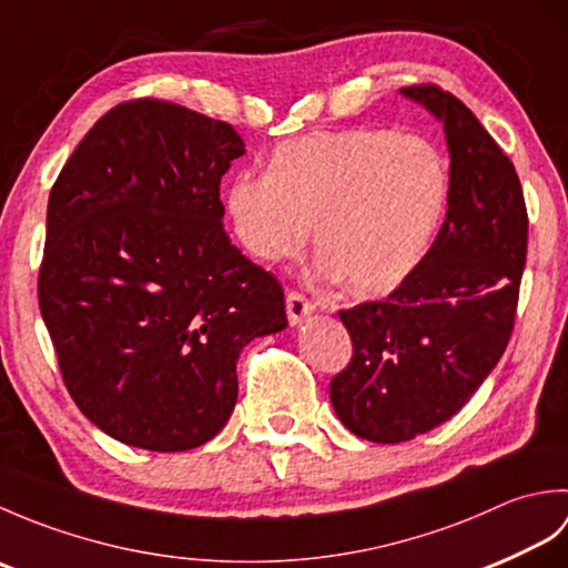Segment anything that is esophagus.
Wrapping results in <instances>:
<instances>
[{
	"instance_id": "obj_1",
	"label": "esophagus",
	"mask_w": 568,
	"mask_h": 568,
	"mask_svg": "<svg viewBox=\"0 0 568 568\" xmlns=\"http://www.w3.org/2000/svg\"><path fill=\"white\" fill-rule=\"evenodd\" d=\"M285 310H287V322H291L293 327H297V324H303V320L315 312V305H312L305 295L291 291L285 295Z\"/></svg>"
}]
</instances>
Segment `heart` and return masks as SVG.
Segmentation results:
<instances>
[{"label": "heart", "mask_w": 568, "mask_h": 568, "mask_svg": "<svg viewBox=\"0 0 568 568\" xmlns=\"http://www.w3.org/2000/svg\"><path fill=\"white\" fill-rule=\"evenodd\" d=\"M449 200V165L425 136L390 129L317 131L239 173L226 214L251 256H303L317 229L320 273L356 293H388L427 256Z\"/></svg>", "instance_id": "1"}]
</instances>
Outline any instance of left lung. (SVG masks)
<instances>
[{
	"label": "left lung",
	"instance_id": "obj_1",
	"mask_svg": "<svg viewBox=\"0 0 568 568\" xmlns=\"http://www.w3.org/2000/svg\"><path fill=\"white\" fill-rule=\"evenodd\" d=\"M400 92L444 124L449 210L388 297L339 312L354 356L329 397L342 425L376 444L439 427L480 388L510 342L527 258L525 197L508 155L437 84Z\"/></svg>",
	"mask_w": 568,
	"mask_h": 568
}]
</instances>
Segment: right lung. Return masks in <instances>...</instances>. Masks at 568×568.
Instances as JSON below:
<instances>
[{
	"label": "right lung",
	"instance_id": "1",
	"mask_svg": "<svg viewBox=\"0 0 568 568\" xmlns=\"http://www.w3.org/2000/svg\"><path fill=\"white\" fill-rule=\"evenodd\" d=\"M232 124L161 100L114 106L48 197L41 317L65 388L112 439L210 442L234 413L241 348L287 327L283 287L224 232Z\"/></svg>",
	"mask_w": 568,
	"mask_h": 568
}]
</instances>
